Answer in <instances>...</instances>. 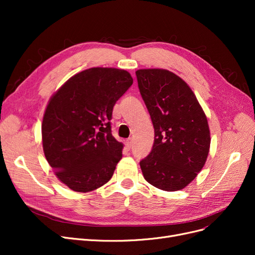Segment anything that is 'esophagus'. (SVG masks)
<instances>
[{
  "instance_id": "obj_1",
  "label": "esophagus",
  "mask_w": 255,
  "mask_h": 255,
  "mask_svg": "<svg viewBox=\"0 0 255 255\" xmlns=\"http://www.w3.org/2000/svg\"><path fill=\"white\" fill-rule=\"evenodd\" d=\"M132 145H133L132 139H130V138H128V139L126 141V148H127L128 150H130V148H132Z\"/></svg>"
}]
</instances>
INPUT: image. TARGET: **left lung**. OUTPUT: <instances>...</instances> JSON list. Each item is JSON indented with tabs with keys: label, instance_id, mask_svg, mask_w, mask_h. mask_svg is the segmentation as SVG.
I'll return each instance as SVG.
<instances>
[{
	"label": "left lung",
	"instance_id": "obj_1",
	"mask_svg": "<svg viewBox=\"0 0 255 255\" xmlns=\"http://www.w3.org/2000/svg\"><path fill=\"white\" fill-rule=\"evenodd\" d=\"M154 127L151 152L140 160L146 182L161 190L183 189L203 168L211 136L206 116L188 85L164 69L136 71Z\"/></svg>",
	"mask_w": 255,
	"mask_h": 255
}]
</instances>
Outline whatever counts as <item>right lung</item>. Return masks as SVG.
<instances>
[{
    "mask_svg": "<svg viewBox=\"0 0 255 255\" xmlns=\"http://www.w3.org/2000/svg\"><path fill=\"white\" fill-rule=\"evenodd\" d=\"M132 84L126 70L90 68L51 98L41 127L43 152L70 189L91 191L112 179L123 149L112 134L113 109Z\"/></svg>",
    "mask_w": 255,
    "mask_h": 255,
    "instance_id": "1",
    "label": "right lung"
}]
</instances>
